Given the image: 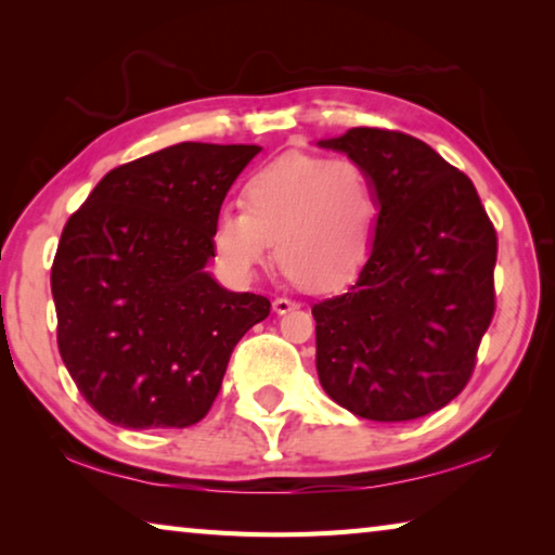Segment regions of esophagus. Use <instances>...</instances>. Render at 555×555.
<instances>
[{
  "label": "esophagus",
  "instance_id": "obj_1",
  "mask_svg": "<svg viewBox=\"0 0 555 555\" xmlns=\"http://www.w3.org/2000/svg\"><path fill=\"white\" fill-rule=\"evenodd\" d=\"M296 308H298L296 300H291V298H286V296H279V298L274 300V311H276L279 315H284V313L296 311Z\"/></svg>",
  "mask_w": 555,
  "mask_h": 555
}]
</instances>
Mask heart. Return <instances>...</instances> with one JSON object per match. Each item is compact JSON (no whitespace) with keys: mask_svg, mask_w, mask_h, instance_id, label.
Segmentation results:
<instances>
[{"mask_svg":"<svg viewBox=\"0 0 555 555\" xmlns=\"http://www.w3.org/2000/svg\"><path fill=\"white\" fill-rule=\"evenodd\" d=\"M240 198L242 210L212 222L215 257L234 279L255 276L271 242L281 271L313 291L343 286L370 257L379 195L352 156H279L244 178Z\"/></svg>","mask_w":555,"mask_h":555,"instance_id":"b5f03b06","label":"heart"}]
</instances>
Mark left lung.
<instances>
[{
	"instance_id": "left-lung-1",
	"label": "left lung",
	"mask_w": 555,
	"mask_h": 555,
	"mask_svg": "<svg viewBox=\"0 0 555 555\" xmlns=\"http://www.w3.org/2000/svg\"><path fill=\"white\" fill-rule=\"evenodd\" d=\"M321 146L367 168L379 218L354 284L313 306L318 379L360 418H421L473 377L494 315V224L473 181L416 137L354 127Z\"/></svg>"
}]
</instances>
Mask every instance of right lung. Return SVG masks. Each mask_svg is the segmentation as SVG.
<instances>
[{"label":"right lung","instance_id":"1","mask_svg":"<svg viewBox=\"0 0 555 555\" xmlns=\"http://www.w3.org/2000/svg\"><path fill=\"white\" fill-rule=\"evenodd\" d=\"M255 144L183 142L121 164L65 222L51 267L59 350L75 387L121 428H185L210 411L269 298L205 264L212 222Z\"/></svg>","mask_w":555,"mask_h":555}]
</instances>
